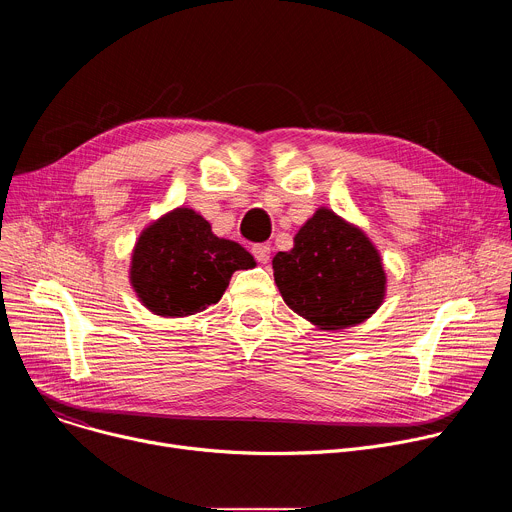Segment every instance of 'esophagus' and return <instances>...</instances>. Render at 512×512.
<instances>
[{
  "mask_svg": "<svg viewBox=\"0 0 512 512\" xmlns=\"http://www.w3.org/2000/svg\"><path fill=\"white\" fill-rule=\"evenodd\" d=\"M253 255H255V259L259 261V263H267L269 261V257H271V247L269 245H265V243H259V245H253Z\"/></svg>",
  "mask_w": 512,
  "mask_h": 512,
  "instance_id": "esophagus-1",
  "label": "esophagus"
}]
</instances>
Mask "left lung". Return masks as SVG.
<instances>
[{
	"label": "left lung",
	"instance_id": "left-lung-1",
	"mask_svg": "<svg viewBox=\"0 0 512 512\" xmlns=\"http://www.w3.org/2000/svg\"><path fill=\"white\" fill-rule=\"evenodd\" d=\"M273 277L283 302L320 330L369 320L387 291L379 249L326 206L308 218L294 247L273 257Z\"/></svg>",
	"mask_w": 512,
	"mask_h": 512
}]
</instances>
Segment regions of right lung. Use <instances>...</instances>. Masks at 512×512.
<instances>
[{"mask_svg": "<svg viewBox=\"0 0 512 512\" xmlns=\"http://www.w3.org/2000/svg\"><path fill=\"white\" fill-rule=\"evenodd\" d=\"M253 255L216 237L196 210L180 206L145 227L133 247L129 281L139 302L164 318H184L223 298L235 271Z\"/></svg>", "mask_w": 512, "mask_h": 512, "instance_id": "obj_1", "label": "right lung"}]
</instances>
